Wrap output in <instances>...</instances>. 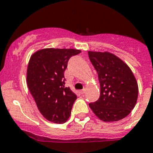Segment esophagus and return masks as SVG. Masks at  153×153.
<instances>
[{
	"label": "esophagus",
	"instance_id": "1",
	"mask_svg": "<svg viewBox=\"0 0 153 153\" xmlns=\"http://www.w3.org/2000/svg\"><path fill=\"white\" fill-rule=\"evenodd\" d=\"M80 93H81V94H85V88H84V89H82V90H81V91H80Z\"/></svg>",
	"mask_w": 153,
	"mask_h": 153
}]
</instances>
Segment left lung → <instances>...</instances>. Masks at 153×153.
<instances>
[{"mask_svg": "<svg viewBox=\"0 0 153 153\" xmlns=\"http://www.w3.org/2000/svg\"><path fill=\"white\" fill-rule=\"evenodd\" d=\"M100 85V96L89 103L94 113L103 122H116L131 113L136 105L138 85L125 62L109 52L88 51Z\"/></svg>", "mask_w": 153, "mask_h": 153, "instance_id": "1", "label": "left lung"}]
</instances>
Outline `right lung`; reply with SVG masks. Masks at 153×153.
I'll list each match as a JSON object with an SVG mask.
<instances>
[{
	"label": "right lung",
	"instance_id": "1",
	"mask_svg": "<svg viewBox=\"0 0 153 153\" xmlns=\"http://www.w3.org/2000/svg\"><path fill=\"white\" fill-rule=\"evenodd\" d=\"M76 49L46 48L31 55L27 68V85L38 110L47 120L65 123L77 96L65 87L64 72Z\"/></svg>",
	"mask_w": 153,
	"mask_h": 153
}]
</instances>
